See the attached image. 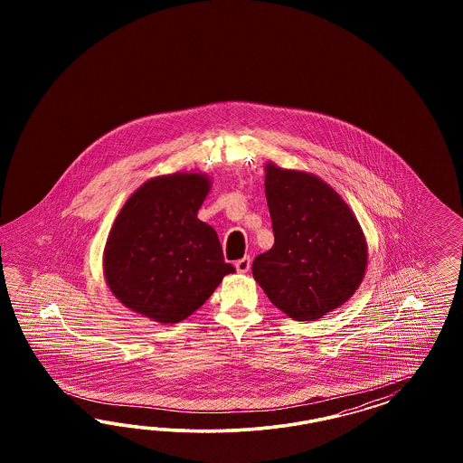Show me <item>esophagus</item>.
Returning <instances> with one entry per match:
<instances>
[{
	"label": "esophagus",
	"mask_w": 463,
	"mask_h": 463,
	"mask_svg": "<svg viewBox=\"0 0 463 463\" xmlns=\"http://www.w3.org/2000/svg\"><path fill=\"white\" fill-rule=\"evenodd\" d=\"M250 268H251V258L250 256H244V258H241V260L236 261V269H238L239 273H248Z\"/></svg>",
	"instance_id": "34e87169"
}]
</instances>
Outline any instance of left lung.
I'll return each mask as SVG.
<instances>
[{
	"mask_svg": "<svg viewBox=\"0 0 463 463\" xmlns=\"http://www.w3.org/2000/svg\"><path fill=\"white\" fill-rule=\"evenodd\" d=\"M275 244L252 261V277L271 304L295 321L341 307L364 281L368 246L360 222L319 176L265 165Z\"/></svg>",
	"mask_w": 463,
	"mask_h": 463,
	"instance_id": "1",
	"label": "left lung"
}]
</instances>
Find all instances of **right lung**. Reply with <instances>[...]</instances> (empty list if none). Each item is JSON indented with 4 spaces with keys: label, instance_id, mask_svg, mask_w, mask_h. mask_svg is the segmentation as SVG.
<instances>
[{
    "label": "right lung",
    "instance_id": "1",
    "mask_svg": "<svg viewBox=\"0 0 463 463\" xmlns=\"http://www.w3.org/2000/svg\"><path fill=\"white\" fill-rule=\"evenodd\" d=\"M211 186L205 173L176 171L127 198L103 251V277L120 304L156 323H180L236 271L215 229L196 217Z\"/></svg>",
    "mask_w": 463,
    "mask_h": 463
}]
</instances>
